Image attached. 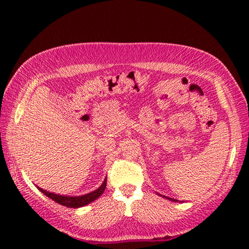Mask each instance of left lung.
I'll use <instances>...</instances> for the list:
<instances>
[{
    "label": "left lung",
    "instance_id": "1",
    "mask_svg": "<svg viewBox=\"0 0 249 249\" xmlns=\"http://www.w3.org/2000/svg\"><path fill=\"white\" fill-rule=\"evenodd\" d=\"M159 195V193H158ZM159 196H161V195H159ZM162 197H166V199H168V200H170V201H174V202H178V200H176V199H171V197H168V196H161Z\"/></svg>",
    "mask_w": 249,
    "mask_h": 249
}]
</instances>
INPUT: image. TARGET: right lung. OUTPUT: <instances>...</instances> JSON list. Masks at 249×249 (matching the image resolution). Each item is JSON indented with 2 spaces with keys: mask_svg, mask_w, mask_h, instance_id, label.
Returning <instances> with one entry per match:
<instances>
[{
  "mask_svg": "<svg viewBox=\"0 0 249 249\" xmlns=\"http://www.w3.org/2000/svg\"><path fill=\"white\" fill-rule=\"evenodd\" d=\"M38 190L44 193L45 196H47L49 199L53 200L54 202H57V203L64 205V206H68V208H81V206H84L87 204L91 203V202H93L94 200L98 199L101 196L103 195V192L105 190V188H107V179H104L103 183L100 185V187L96 189V190L92 191L90 193H87V195H83V196H60V195H56V193H53V192H49V191H46L44 189H41L39 187Z\"/></svg>",
  "mask_w": 249,
  "mask_h": 249,
  "instance_id": "right-lung-1",
  "label": "right lung"
}]
</instances>
